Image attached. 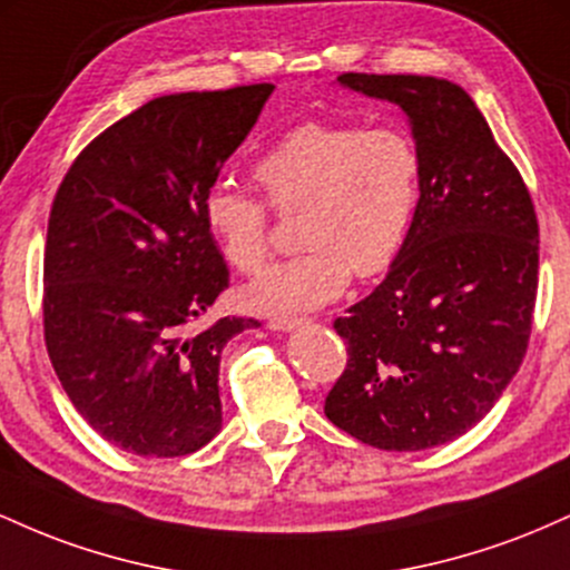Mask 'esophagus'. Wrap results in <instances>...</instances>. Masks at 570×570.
<instances>
[{"mask_svg": "<svg viewBox=\"0 0 570 570\" xmlns=\"http://www.w3.org/2000/svg\"><path fill=\"white\" fill-rule=\"evenodd\" d=\"M303 324H305V318H294V316H276L267 322V326H271L273 332H292Z\"/></svg>", "mask_w": 570, "mask_h": 570, "instance_id": "34e87169", "label": "esophagus"}]
</instances>
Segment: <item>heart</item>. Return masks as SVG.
<instances>
[{"mask_svg":"<svg viewBox=\"0 0 570 570\" xmlns=\"http://www.w3.org/2000/svg\"><path fill=\"white\" fill-rule=\"evenodd\" d=\"M421 153L396 126L305 122L281 136L254 174L278 212L303 206L305 248L244 286L257 313H299L337 299L356 276H377L407 240L421 200ZM206 233L235 271L254 273L267 254L265 203L217 181L200 203Z\"/></svg>","mask_w":570,"mask_h":570,"instance_id":"heart-1","label":"heart"}]
</instances>
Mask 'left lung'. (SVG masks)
<instances>
[{
  "mask_svg": "<svg viewBox=\"0 0 570 570\" xmlns=\"http://www.w3.org/2000/svg\"><path fill=\"white\" fill-rule=\"evenodd\" d=\"M337 82L402 109L423 171L389 276L335 322L348 367L324 412L372 448H436L493 410L525 356L539 286L533 200L461 85L353 71Z\"/></svg>",
  "mask_w": 570,
  "mask_h": 570,
  "instance_id": "left-lung-1",
  "label": "left lung"
}]
</instances>
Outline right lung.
<instances>
[{
	"label": "right lung",
	"mask_w": 570,
	"mask_h": 570,
	"mask_svg": "<svg viewBox=\"0 0 570 570\" xmlns=\"http://www.w3.org/2000/svg\"><path fill=\"white\" fill-rule=\"evenodd\" d=\"M273 85L147 101L82 149L45 246V343L77 412L115 448L187 455L222 429L219 358L254 318L195 322L227 286L200 203Z\"/></svg>",
	"instance_id": "right-lung-1"
}]
</instances>
